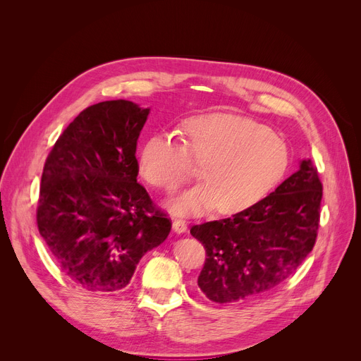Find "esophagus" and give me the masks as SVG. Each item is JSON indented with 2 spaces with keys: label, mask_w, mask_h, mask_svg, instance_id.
Returning a JSON list of instances; mask_svg holds the SVG:
<instances>
[{
  "label": "esophagus",
  "mask_w": 361,
  "mask_h": 361,
  "mask_svg": "<svg viewBox=\"0 0 361 361\" xmlns=\"http://www.w3.org/2000/svg\"><path fill=\"white\" fill-rule=\"evenodd\" d=\"M173 228H174V232H177V233H184L187 231V224L181 219H174Z\"/></svg>",
  "instance_id": "34e87169"
}]
</instances>
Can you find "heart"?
I'll return each instance as SVG.
<instances>
[{
    "label": "heart",
    "instance_id": "heart-1",
    "mask_svg": "<svg viewBox=\"0 0 361 361\" xmlns=\"http://www.w3.org/2000/svg\"><path fill=\"white\" fill-rule=\"evenodd\" d=\"M200 167L204 183L176 197L178 214H200L219 206L220 213L242 212L274 187L288 167L285 141L256 121L212 114L184 126V144L170 134L149 138L140 154V173L151 185L174 191Z\"/></svg>",
    "mask_w": 361,
    "mask_h": 361
}]
</instances>
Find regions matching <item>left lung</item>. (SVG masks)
<instances>
[{
  "label": "left lung",
  "instance_id": "8db88e82",
  "mask_svg": "<svg viewBox=\"0 0 361 361\" xmlns=\"http://www.w3.org/2000/svg\"><path fill=\"white\" fill-rule=\"evenodd\" d=\"M322 183L311 159L274 192L232 217L194 224L190 233L206 249L197 283L217 304L238 302L272 290L312 250Z\"/></svg>",
  "mask_w": 361,
  "mask_h": 361
}]
</instances>
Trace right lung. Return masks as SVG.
Masks as SVG:
<instances>
[{
  "label": "right lung",
  "instance_id": "add662e5",
  "mask_svg": "<svg viewBox=\"0 0 361 361\" xmlns=\"http://www.w3.org/2000/svg\"><path fill=\"white\" fill-rule=\"evenodd\" d=\"M149 109L106 101L83 109L53 145L42 174L37 227L76 288L116 293L167 239L171 219L137 181V141Z\"/></svg>",
  "mask_w": 361,
  "mask_h": 361
}]
</instances>
